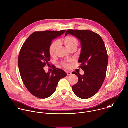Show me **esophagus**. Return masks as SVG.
I'll return each mask as SVG.
<instances>
[{"label":"esophagus","mask_w":128,"mask_h":128,"mask_svg":"<svg viewBox=\"0 0 128 128\" xmlns=\"http://www.w3.org/2000/svg\"><path fill=\"white\" fill-rule=\"evenodd\" d=\"M66 73H67V75H68V76H70V75H71L72 74L71 72H69V71H67V72H66Z\"/></svg>","instance_id":"esophagus-1"}]
</instances>
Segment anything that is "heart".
<instances>
[{
  "mask_svg": "<svg viewBox=\"0 0 128 128\" xmlns=\"http://www.w3.org/2000/svg\"><path fill=\"white\" fill-rule=\"evenodd\" d=\"M62 41L63 42L64 44L67 48V49L70 50L73 48H77L79 45L78 40L75 37L72 36H67L62 39ZM58 42L55 41L53 42L50 45L49 47V54L51 56H53L55 55L56 51L58 47ZM73 62V61H63L61 63L62 65L65 68H70L71 66V63Z\"/></svg>",
  "mask_w": 128,
  "mask_h": 128,
  "instance_id": "heart-1",
  "label": "heart"
}]
</instances>
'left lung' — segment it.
Wrapping results in <instances>:
<instances>
[{
  "instance_id": "left-lung-1",
  "label": "left lung",
  "mask_w": 128,
  "mask_h": 128,
  "mask_svg": "<svg viewBox=\"0 0 128 128\" xmlns=\"http://www.w3.org/2000/svg\"><path fill=\"white\" fill-rule=\"evenodd\" d=\"M70 34L81 43V52L78 62L84 71L83 75L75 72L79 79L72 86L73 92L83 99L90 98L101 88L106 75L108 57L104 42L97 33L88 30L68 29L65 36Z\"/></svg>"
}]
</instances>
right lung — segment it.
Listing matches in <instances>:
<instances>
[{"mask_svg":"<svg viewBox=\"0 0 128 128\" xmlns=\"http://www.w3.org/2000/svg\"><path fill=\"white\" fill-rule=\"evenodd\" d=\"M44 31L33 33L23 44L18 56V67L22 81L33 96L45 99L56 91L58 82L67 76L62 69L54 67L51 74L46 73L43 67L49 64V50L53 39L64 33Z\"/></svg>","mask_w":128,"mask_h":128,"instance_id":"right-lung-1","label":"right lung"}]
</instances>
